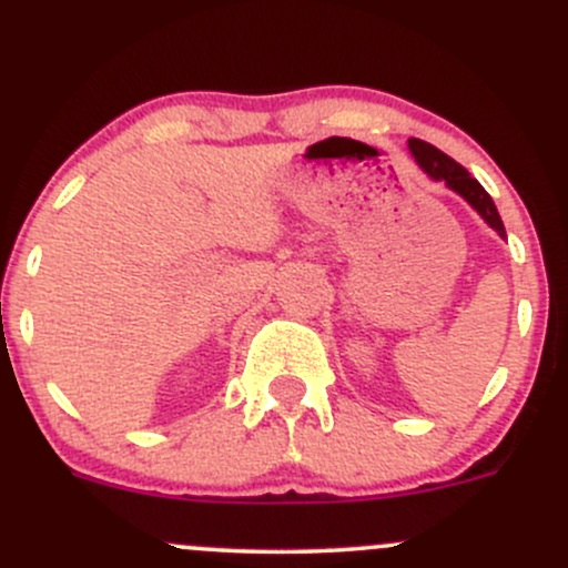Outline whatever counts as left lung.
I'll return each instance as SVG.
<instances>
[{
    "mask_svg": "<svg viewBox=\"0 0 568 568\" xmlns=\"http://www.w3.org/2000/svg\"><path fill=\"white\" fill-rule=\"evenodd\" d=\"M408 149L414 154L416 165H419L425 174L433 179V182H444L452 193H457L459 199L465 201L481 220L495 231L500 239H506V229L504 220H500L498 209H495V201L489 199V193L476 182L457 160H452L449 154H444L440 149H435L433 143L419 141V139H408Z\"/></svg>",
    "mask_w": 568,
    "mask_h": 568,
    "instance_id": "left-lung-1",
    "label": "left lung"
}]
</instances>
